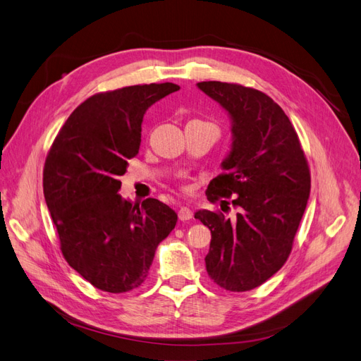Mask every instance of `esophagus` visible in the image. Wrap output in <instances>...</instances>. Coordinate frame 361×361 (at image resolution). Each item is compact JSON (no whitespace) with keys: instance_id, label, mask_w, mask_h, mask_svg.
I'll use <instances>...</instances> for the list:
<instances>
[{"instance_id":"1","label":"esophagus","mask_w":361,"mask_h":361,"mask_svg":"<svg viewBox=\"0 0 361 361\" xmlns=\"http://www.w3.org/2000/svg\"><path fill=\"white\" fill-rule=\"evenodd\" d=\"M178 215H179V220L180 221H188V220H191V218H192V211L190 209V207H187V206H182L180 209H179V212H178Z\"/></svg>"}]
</instances>
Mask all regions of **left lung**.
I'll use <instances>...</instances> for the list:
<instances>
[{
    "mask_svg": "<svg viewBox=\"0 0 361 361\" xmlns=\"http://www.w3.org/2000/svg\"><path fill=\"white\" fill-rule=\"evenodd\" d=\"M231 118L232 145L223 174L207 187L211 202L235 195V220L200 209L209 227L206 271L226 290L260 286L285 265L310 195V171L285 111L259 90L220 81L197 82Z\"/></svg>",
    "mask_w": 361,
    "mask_h": 361,
    "instance_id": "left-lung-1",
    "label": "left lung"
}]
</instances>
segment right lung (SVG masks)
I'll return each instance as SVG.
<instances>
[{"label":"right lung","instance_id":"1","mask_svg":"<svg viewBox=\"0 0 361 361\" xmlns=\"http://www.w3.org/2000/svg\"><path fill=\"white\" fill-rule=\"evenodd\" d=\"M180 87L173 82L97 93L69 116L43 169V194L61 253L97 289L122 293L149 274L158 244L178 214L157 199L117 194L128 161L138 154L149 108Z\"/></svg>","mask_w":361,"mask_h":361}]
</instances>
